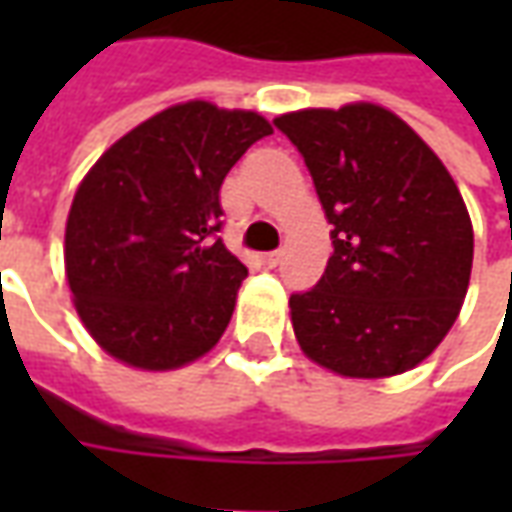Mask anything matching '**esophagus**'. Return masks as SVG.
I'll list each match as a JSON object with an SVG mask.
<instances>
[{"instance_id":"esophagus-1","label":"esophagus","mask_w":512,"mask_h":512,"mask_svg":"<svg viewBox=\"0 0 512 512\" xmlns=\"http://www.w3.org/2000/svg\"><path fill=\"white\" fill-rule=\"evenodd\" d=\"M260 260H263V266H266V268H274V266H279V260H282V252H266V255L260 257Z\"/></svg>"}]
</instances>
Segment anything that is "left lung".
Masks as SVG:
<instances>
[{"label":"left lung","instance_id":"1","mask_svg":"<svg viewBox=\"0 0 512 512\" xmlns=\"http://www.w3.org/2000/svg\"><path fill=\"white\" fill-rule=\"evenodd\" d=\"M274 126L332 224L323 277L290 296L301 351L348 378L417 367L450 332L472 274V219L455 180L384 106L301 109Z\"/></svg>","mask_w":512,"mask_h":512}]
</instances>
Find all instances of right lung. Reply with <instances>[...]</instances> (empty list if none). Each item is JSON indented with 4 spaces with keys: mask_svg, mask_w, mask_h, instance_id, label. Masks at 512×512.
<instances>
[{
    "mask_svg": "<svg viewBox=\"0 0 512 512\" xmlns=\"http://www.w3.org/2000/svg\"><path fill=\"white\" fill-rule=\"evenodd\" d=\"M268 120L208 101L169 106L106 150L76 189L65 274L106 354L175 370L208 354L233 318L246 266L219 238V191Z\"/></svg>",
    "mask_w": 512,
    "mask_h": 512,
    "instance_id": "right-lung-1",
    "label": "right lung"
}]
</instances>
